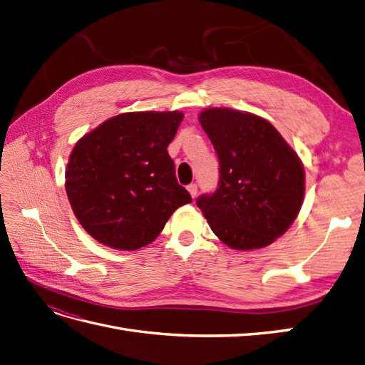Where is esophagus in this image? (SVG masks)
<instances>
[{
    "mask_svg": "<svg viewBox=\"0 0 365 365\" xmlns=\"http://www.w3.org/2000/svg\"><path fill=\"white\" fill-rule=\"evenodd\" d=\"M187 190H189V193L192 195V197H195L196 193H197V185H196L195 182H192V184L187 185Z\"/></svg>",
    "mask_w": 365,
    "mask_h": 365,
    "instance_id": "obj_1",
    "label": "esophagus"
}]
</instances>
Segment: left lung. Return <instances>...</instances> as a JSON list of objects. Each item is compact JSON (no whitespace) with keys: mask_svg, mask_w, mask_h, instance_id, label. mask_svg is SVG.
Returning <instances> with one entry per match:
<instances>
[{"mask_svg":"<svg viewBox=\"0 0 365 365\" xmlns=\"http://www.w3.org/2000/svg\"><path fill=\"white\" fill-rule=\"evenodd\" d=\"M201 126L219 158V182L201 195L213 233L235 250L263 248L280 237L300 212L304 169L269 121L230 108H210Z\"/></svg>","mask_w":365,"mask_h":365,"instance_id":"1","label":"left lung"}]
</instances>
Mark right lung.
<instances>
[{
  "label": "right lung",
  "instance_id": "obj_1",
  "mask_svg": "<svg viewBox=\"0 0 365 365\" xmlns=\"http://www.w3.org/2000/svg\"><path fill=\"white\" fill-rule=\"evenodd\" d=\"M182 113H125L83 135L71 152L65 190L90 236L134 251L155 240L192 196L176 181L168 146Z\"/></svg>",
  "mask_w": 365,
  "mask_h": 365
}]
</instances>
